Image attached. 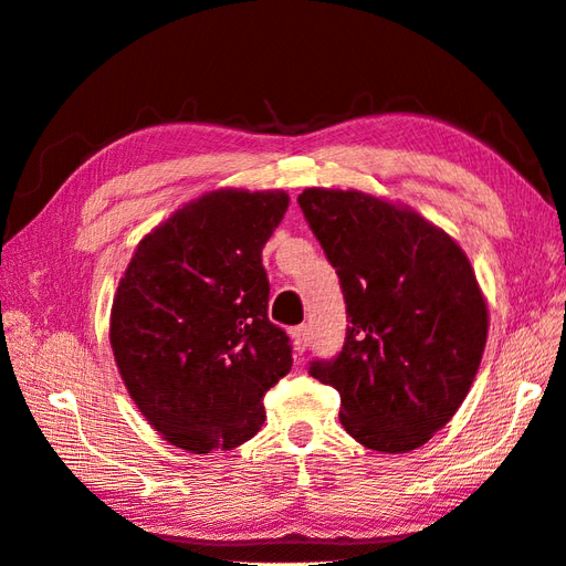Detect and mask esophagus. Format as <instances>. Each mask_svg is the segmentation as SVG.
I'll return each mask as SVG.
<instances>
[{
	"mask_svg": "<svg viewBox=\"0 0 566 566\" xmlns=\"http://www.w3.org/2000/svg\"><path fill=\"white\" fill-rule=\"evenodd\" d=\"M290 335H293V345H295V352L302 354L306 347H310V325H297V328L290 331Z\"/></svg>",
	"mask_w": 566,
	"mask_h": 566,
	"instance_id": "obj_1",
	"label": "esophagus"
}]
</instances>
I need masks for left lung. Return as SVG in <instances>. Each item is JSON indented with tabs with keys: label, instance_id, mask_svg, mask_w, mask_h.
Instances as JSON below:
<instances>
[{
	"label": "left lung",
	"instance_id": "8db88e82",
	"mask_svg": "<svg viewBox=\"0 0 566 566\" xmlns=\"http://www.w3.org/2000/svg\"><path fill=\"white\" fill-rule=\"evenodd\" d=\"M347 304L345 345L310 375L339 391V422L366 449L413 451L447 424L482 361L489 314L449 233L361 193L297 198Z\"/></svg>",
	"mask_w": 566,
	"mask_h": 566
}]
</instances>
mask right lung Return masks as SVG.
Returning <instances> with one entry per match:
<instances>
[{"label": "right lung", "instance_id": "obj_1", "mask_svg": "<svg viewBox=\"0 0 566 566\" xmlns=\"http://www.w3.org/2000/svg\"><path fill=\"white\" fill-rule=\"evenodd\" d=\"M285 210L283 191L202 196L144 238L117 285L119 375L146 420L184 451L252 439L264 394L293 366L290 337L266 314L262 266Z\"/></svg>", "mask_w": 566, "mask_h": 566}]
</instances>
